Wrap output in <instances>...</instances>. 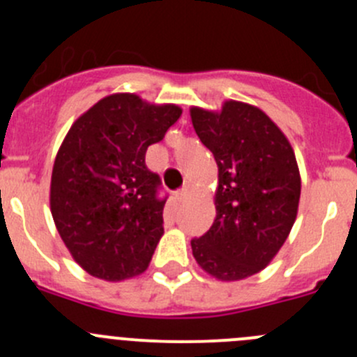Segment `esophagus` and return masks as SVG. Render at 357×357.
<instances>
[{
  "instance_id": "obj_1",
  "label": "esophagus",
  "mask_w": 357,
  "mask_h": 357,
  "mask_svg": "<svg viewBox=\"0 0 357 357\" xmlns=\"http://www.w3.org/2000/svg\"><path fill=\"white\" fill-rule=\"evenodd\" d=\"M188 193H190V190H188V186H183L181 190H179L178 193H176V199H178L179 202L181 200H185L186 197H188Z\"/></svg>"
}]
</instances>
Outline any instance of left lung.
Here are the masks:
<instances>
[{
  "label": "left lung",
  "mask_w": 357,
  "mask_h": 357,
  "mask_svg": "<svg viewBox=\"0 0 357 357\" xmlns=\"http://www.w3.org/2000/svg\"><path fill=\"white\" fill-rule=\"evenodd\" d=\"M193 128L218 164L215 219L192 240L193 257L221 282L248 278L285 243L301 199L294 149L261 109L228 100L219 112L192 107Z\"/></svg>",
  "instance_id": "8db88e82"
}]
</instances>
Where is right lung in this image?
I'll return each mask as SVG.
<instances>
[{
	"instance_id": "right-lung-1",
	"label": "right lung",
	"mask_w": 357,
	"mask_h": 357,
	"mask_svg": "<svg viewBox=\"0 0 357 357\" xmlns=\"http://www.w3.org/2000/svg\"><path fill=\"white\" fill-rule=\"evenodd\" d=\"M179 115L178 105L115 93L68 129L53 165L50 207L68 252L91 276L121 282L149 268L164 235L165 199L145 153Z\"/></svg>"
}]
</instances>
